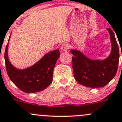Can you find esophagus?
<instances>
[{"label":"esophagus","mask_w":122,"mask_h":122,"mask_svg":"<svg viewBox=\"0 0 122 122\" xmlns=\"http://www.w3.org/2000/svg\"><path fill=\"white\" fill-rule=\"evenodd\" d=\"M68 48H69L68 44H66V43H65V44H62V46H61V50H62L63 51H66L68 49Z\"/></svg>","instance_id":"esophagus-1"}]
</instances>
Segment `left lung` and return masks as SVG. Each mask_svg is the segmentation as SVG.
Instances as JSON below:
<instances>
[{"mask_svg": "<svg viewBox=\"0 0 122 122\" xmlns=\"http://www.w3.org/2000/svg\"><path fill=\"white\" fill-rule=\"evenodd\" d=\"M112 43L111 54L104 60H92L81 51L71 50L74 76L79 84L89 88H100L106 85L117 72L119 60L118 45L112 30L107 28Z\"/></svg>", "mask_w": 122, "mask_h": 122, "instance_id": "obj_1", "label": "left lung"}]
</instances>
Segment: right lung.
Segmentation results:
<instances>
[{
  "mask_svg": "<svg viewBox=\"0 0 122 122\" xmlns=\"http://www.w3.org/2000/svg\"><path fill=\"white\" fill-rule=\"evenodd\" d=\"M8 43L5 49V60L7 75L12 82L21 91L28 93L41 91L48 87L52 81L54 68L60 56L58 50L46 54L30 67L19 70L11 64L8 58Z\"/></svg>",
  "mask_w": 122,
  "mask_h": 122,
  "instance_id": "obj_1",
  "label": "right lung"
}]
</instances>
